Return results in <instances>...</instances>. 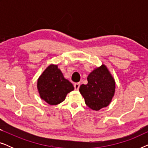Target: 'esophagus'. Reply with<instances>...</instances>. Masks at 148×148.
Listing matches in <instances>:
<instances>
[{
  "mask_svg": "<svg viewBox=\"0 0 148 148\" xmlns=\"http://www.w3.org/2000/svg\"><path fill=\"white\" fill-rule=\"evenodd\" d=\"M79 87H80V83H75V84H74V88L75 90H78L79 89Z\"/></svg>",
  "mask_w": 148,
  "mask_h": 148,
  "instance_id": "34e87169",
  "label": "esophagus"
}]
</instances>
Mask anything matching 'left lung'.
Masks as SVG:
<instances>
[{"label":"left lung","mask_w":148,"mask_h":148,"mask_svg":"<svg viewBox=\"0 0 148 148\" xmlns=\"http://www.w3.org/2000/svg\"><path fill=\"white\" fill-rule=\"evenodd\" d=\"M88 82L79 88L87 106L94 110L108 106L114 94L115 82L106 66L102 64L90 73Z\"/></svg>","instance_id":"obj_1"}]
</instances>
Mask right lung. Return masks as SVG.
<instances>
[{"mask_svg":"<svg viewBox=\"0 0 148 148\" xmlns=\"http://www.w3.org/2000/svg\"><path fill=\"white\" fill-rule=\"evenodd\" d=\"M40 97L50 105L60 104L65 100L68 93L74 90L69 81L64 79L57 65L48 66L38 80Z\"/></svg>","mask_w":148,"mask_h":148,"instance_id":"1","label":"right lung"}]
</instances>
